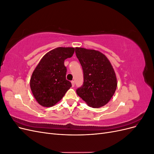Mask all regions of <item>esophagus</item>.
Instances as JSON below:
<instances>
[{
  "instance_id": "34e87169",
  "label": "esophagus",
  "mask_w": 154,
  "mask_h": 154,
  "mask_svg": "<svg viewBox=\"0 0 154 154\" xmlns=\"http://www.w3.org/2000/svg\"><path fill=\"white\" fill-rule=\"evenodd\" d=\"M71 84H72V87H74V81H71Z\"/></svg>"
}]
</instances>
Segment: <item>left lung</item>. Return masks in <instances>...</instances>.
Returning a JSON list of instances; mask_svg holds the SVG:
<instances>
[{
	"instance_id": "left-lung-1",
	"label": "left lung",
	"mask_w": 154,
	"mask_h": 154,
	"mask_svg": "<svg viewBox=\"0 0 154 154\" xmlns=\"http://www.w3.org/2000/svg\"><path fill=\"white\" fill-rule=\"evenodd\" d=\"M75 53L83 71V85L77 94L93 108L109 103L117 88L114 69L106 56L98 51L76 48Z\"/></svg>"
}]
</instances>
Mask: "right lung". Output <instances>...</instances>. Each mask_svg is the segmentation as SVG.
Listing matches in <instances>:
<instances>
[{"instance_id":"right-lung-1","label":"right lung","mask_w":154,"mask_h":154,"mask_svg":"<svg viewBox=\"0 0 154 154\" xmlns=\"http://www.w3.org/2000/svg\"><path fill=\"white\" fill-rule=\"evenodd\" d=\"M74 48H57L49 51L40 60L32 72L30 87L38 103L51 107L61 100L71 87L66 80L65 60L72 57Z\"/></svg>"}]
</instances>
